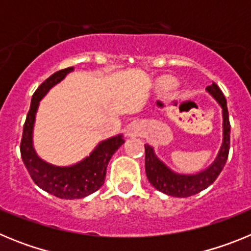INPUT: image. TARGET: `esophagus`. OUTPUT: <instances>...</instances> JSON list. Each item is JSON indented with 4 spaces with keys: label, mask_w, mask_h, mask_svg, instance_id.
Listing matches in <instances>:
<instances>
[{
    "label": "esophagus",
    "mask_w": 251,
    "mask_h": 251,
    "mask_svg": "<svg viewBox=\"0 0 251 251\" xmlns=\"http://www.w3.org/2000/svg\"><path fill=\"white\" fill-rule=\"evenodd\" d=\"M143 132H142L141 127H139L138 124H130L129 127L127 129V136L128 137H142Z\"/></svg>",
    "instance_id": "obj_1"
}]
</instances>
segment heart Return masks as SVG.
Returning a JSON list of instances; mask_svg holds the SVG:
<instances>
[{
    "mask_svg": "<svg viewBox=\"0 0 251 251\" xmlns=\"http://www.w3.org/2000/svg\"><path fill=\"white\" fill-rule=\"evenodd\" d=\"M162 85L167 88V89H172L176 86V83H175L174 79H171V77H165L163 80H162Z\"/></svg>",
    "mask_w": 251,
    "mask_h": 251,
    "instance_id": "obj_1",
    "label": "heart"
}]
</instances>
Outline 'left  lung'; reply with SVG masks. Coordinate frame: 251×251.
<instances>
[{
	"label": "left lung",
	"mask_w": 251,
	"mask_h": 251,
	"mask_svg": "<svg viewBox=\"0 0 251 251\" xmlns=\"http://www.w3.org/2000/svg\"><path fill=\"white\" fill-rule=\"evenodd\" d=\"M206 92L221 106V114H223V143H221L216 158L212 161L211 165L196 174H178L171 170L165 162L157 157L152 146H145V165L148 181L156 190L168 196L190 197L203 191L211 183H214L227 161L230 150V122L226 99L220 88L215 83L207 86Z\"/></svg>",
	"instance_id": "8db88e82"
}]
</instances>
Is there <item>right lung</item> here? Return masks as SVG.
Instances as JSON below:
<instances>
[{
  "label": "right lung",
  "instance_id": "add662e5",
  "mask_svg": "<svg viewBox=\"0 0 251 251\" xmlns=\"http://www.w3.org/2000/svg\"><path fill=\"white\" fill-rule=\"evenodd\" d=\"M73 70L74 68L70 66L54 73L34 93L24 126L20 147L22 161L34 182L44 191L65 200L83 199L98 191L105 179L106 166L110 158L124 143L123 134L104 139L99 142L97 147L89 153V156L70 166L52 165L37 154L34 147V127L40 101L51 88L63 81Z\"/></svg>",
  "mask_w": 251,
  "mask_h": 251
}]
</instances>
